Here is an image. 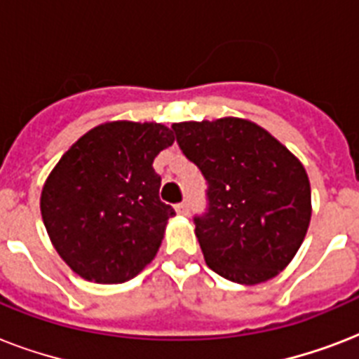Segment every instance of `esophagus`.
<instances>
[{
    "label": "esophagus",
    "mask_w": 359,
    "mask_h": 359,
    "mask_svg": "<svg viewBox=\"0 0 359 359\" xmlns=\"http://www.w3.org/2000/svg\"><path fill=\"white\" fill-rule=\"evenodd\" d=\"M175 210H177V214H180V216H186V214H188V203H179V205H175Z\"/></svg>",
    "instance_id": "obj_1"
}]
</instances>
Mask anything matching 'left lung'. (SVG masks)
<instances>
[{"label":"left lung","instance_id":"8db88e82","mask_svg":"<svg viewBox=\"0 0 359 359\" xmlns=\"http://www.w3.org/2000/svg\"><path fill=\"white\" fill-rule=\"evenodd\" d=\"M171 128L208 182V212L194 219L208 266L240 285L276 278L300 250L311 222L306 168L248 119L186 121Z\"/></svg>","mask_w":359,"mask_h":359}]
</instances>
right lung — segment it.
Listing matches in <instances>:
<instances>
[{"label": "right lung", "mask_w": 359, "mask_h": 359, "mask_svg": "<svg viewBox=\"0 0 359 359\" xmlns=\"http://www.w3.org/2000/svg\"><path fill=\"white\" fill-rule=\"evenodd\" d=\"M160 123L111 121L83 134L48 175L41 214L59 257L87 281L124 283L156 257L168 219L152 162L173 145Z\"/></svg>", "instance_id": "add662e5"}]
</instances>
